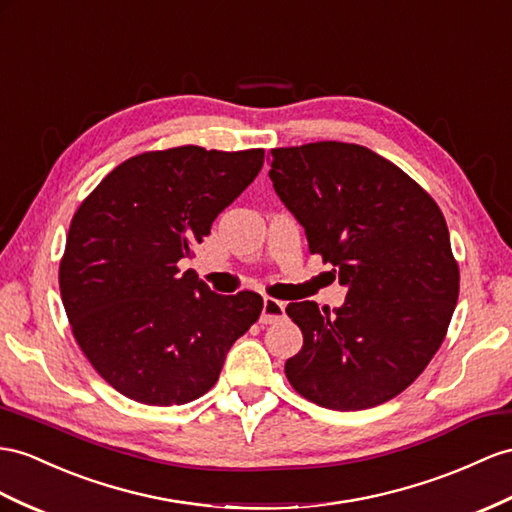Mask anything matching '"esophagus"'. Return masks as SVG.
<instances>
[{
	"mask_svg": "<svg viewBox=\"0 0 512 512\" xmlns=\"http://www.w3.org/2000/svg\"><path fill=\"white\" fill-rule=\"evenodd\" d=\"M285 318V303H279L274 298H264V309H261V322L264 324H274L281 322Z\"/></svg>",
	"mask_w": 512,
	"mask_h": 512,
	"instance_id": "1",
	"label": "esophagus"
}]
</instances>
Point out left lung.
Returning <instances> with one entry per match:
<instances>
[{
    "label": "left lung",
    "mask_w": 512,
    "mask_h": 512,
    "mask_svg": "<svg viewBox=\"0 0 512 512\" xmlns=\"http://www.w3.org/2000/svg\"><path fill=\"white\" fill-rule=\"evenodd\" d=\"M274 192L309 251L348 287L342 307L287 305L303 348L285 376L333 411L396 398L439 350L458 300V266L437 203L378 153L348 142L272 149ZM335 272V270H333Z\"/></svg>",
    "instance_id": "8db88e82"
}]
</instances>
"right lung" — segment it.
Listing matches in <instances>:
<instances>
[{
    "mask_svg": "<svg viewBox=\"0 0 512 512\" xmlns=\"http://www.w3.org/2000/svg\"><path fill=\"white\" fill-rule=\"evenodd\" d=\"M261 166L264 149L149 151L116 166L75 212L62 305L86 359L123 396L151 406L196 400L257 322L259 294H216L177 264Z\"/></svg>",
    "mask_w": 512,
    "mask_h": 512,
    "instance_id": "1",
    "label": "right lung"
}]
</instances>
